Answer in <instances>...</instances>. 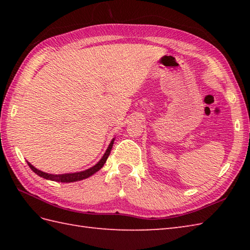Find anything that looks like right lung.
<instances>
[{"instance_id":"right-lung-1","label":"right lung","mask_w":250,"mask_h":250,"mask_svg":"<svg viewBox=\"0 0 250 250\" xmlns=\"http://www.w3.org/2000/svg\"><path fill=\"white\" fill-rule=\"evenodd\" d=\"M114 141L115 139H113V141L110 142V144L108 145V148L106 149L104 156L102 157V159L93 166L92 167H90L86 171H83V172H77V173H70V174H59V175H54V174H48V173H45V172H42L40 169H37L36 167H34L32 166L31 163L28 162L29 167H31L32 171H33L35 174L39 175V176L43 177L45 179H49L52 180V182H58V183H73V182H78V180H83V179H86L88 177L91 176L94 173H97L99 169H101L103 167V166L105 164L106 160H107V158L110 153L111 148H113V144H114Z\"/></svg>"}]
</instances>
